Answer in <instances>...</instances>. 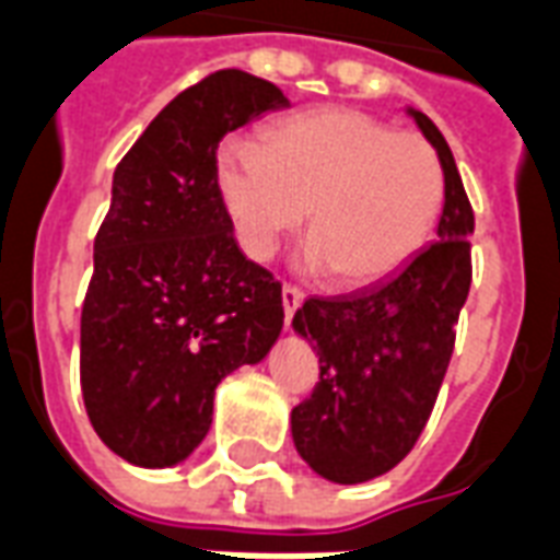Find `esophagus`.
<instances>
[{
	"instance_id": "esophagus-1",
	"label": "esophagus",
	"mask_w": 560,
	"mask_h": 560,
	"mask_svg": "<svg viewBox=\"0 0 560 560\" xmlns=\"http://www.w3.org/2000/svg\"><path fill=\"white\" fill-rule=\"evenodd\" d=\"M302 300H305V293H302L300 288H293V284H284V288H281V302H284V320H288V326H291L293 314H296V308L302 305Z\"/></svg>"
}]
</instances>
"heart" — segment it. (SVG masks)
Segmentation results:
<instances>
[{"instance_id":"obj_1","label":"heart","mask_w":560,"mask_h":560,"mask_svg":"<svg viewBox=\"0 0 560 560\" xmlns=\"http://www.w3.org/2000/svg\"><path fill=\"white\" fill-rule=\"evenodd\" d=\"M219 189L246 255L272 258L308 210V264L332 269L341 288H368L428 243L445 207V168L418 132L359 109H317L269 127L264 148L228 142Z\"/></svg>"}]
</instances>
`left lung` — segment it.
I'll return each mask as SVG.
<instances>
[{
  "mask_svg": "<svg viewBox=\"0 0 560 560\" xmlns=\"http://www.w3.org/2000/svg\"><path fill=\"white\" fill-rule=\"evenodd\" d=\"M412 118L445 168L436 243L371 291L305 300L293 329L320 355V380L293 407L300 457L335 483L395 469L428 424L448 371L457 320L471 288L475 210L445 136L424 112Z\"/></svg>",
  "mask_w": 560,
  "mask_h": 560,
  "instance_id": "obj_1",
  "label": "left lung"
}]
</instances>
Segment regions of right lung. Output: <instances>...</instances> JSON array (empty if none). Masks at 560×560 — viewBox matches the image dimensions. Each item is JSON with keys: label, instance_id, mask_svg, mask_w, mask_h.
Instances as JSON below:
<instances>
[{"label": "right lung", "instance_id": "obj_1", "mask_svg": "<svg viewBox=\"0 0 560 560\" xmlns=\"http://www.w3.org/2000/svg\"><path fill=\"white\" fill-rule=\"evenodd\" d=\"M284 106L272 82L217 70L180 91L115 168L82 302L80 383L97 436L127 463L189 457L222 376L279 338L281 281L240 252L217 151L225 132Z\"/></svg>", "mask_w": 560, "mask_h": 560}]
</instances>
